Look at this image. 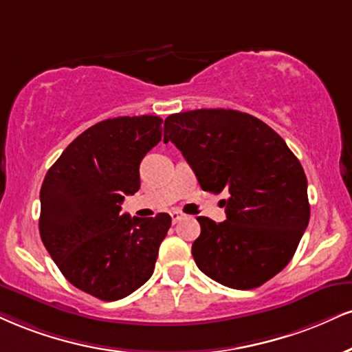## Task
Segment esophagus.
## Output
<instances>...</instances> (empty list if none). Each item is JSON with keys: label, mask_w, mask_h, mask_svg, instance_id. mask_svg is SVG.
I'll list each match as a JSON object with an SVG mask.
<instances>
[{"label": "esophagus", "mask_w": 352, "mask_h": 352, "mask_svg": "<svg viewBox=\"0 0 352 352\" xmlns=\"http://www.w3.org/2000/svg\"><path fill=\"white\" fill-rule=\"evenodd\" d=\"M170 217H172V221H173V223H179L180 219H184L185 214L179 213V211H173V213H170Z\"/></svg>", "instance_id": "esophagus-1"}]
</instances>
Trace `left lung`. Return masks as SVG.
<instances>
[{"label": "left lung", "mask_w": 352, "mask_h": 352, "mask_svg": "<svg viewBox=\"0 0 352 352\" xmlns=\"http://www.w3.org/2000/svg\"><path fill=\"white\" fill-rule=\"evenodd\" d=\"M173 142L205 192H230L226 221L198 217L192 245L198 269L236 290L261 287L289 264L308 221L307 175L285 141L265 122L236 109L170 114Z\"/></svg>", "instance_id": "8db88e82"}]
</instances>
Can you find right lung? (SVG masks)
Listing matches in <instances>:
<instances>
[{
	"mask_svg": "<svg viewBox=\"0 0 352 352\" xmlns=\"http://www.w3.org/2000/svg\"><path fill=\"white\" fill-rule=\"evenodd\" d=\"M159 116L96 122L67 146L41 187V239L63 277L93 297L114 302L144 285L172 218L121 214L141 187L139 164L162 139Z\"/></svg>",
	"mask_w": 352,
	"mask_h": 352,
	"instance_id": "obj_1",
	"label": "right lung"
}]
</instances>
